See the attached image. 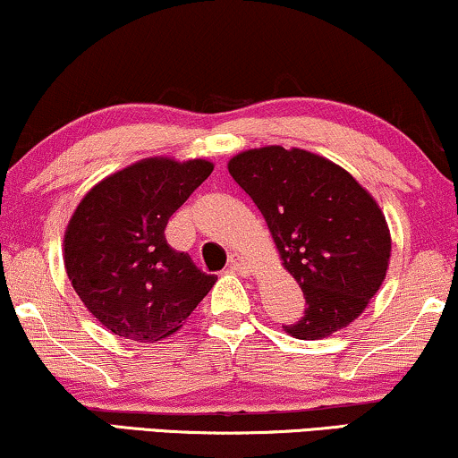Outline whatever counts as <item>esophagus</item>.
Listing matches in <instances>:
<instances>
[{"label":"esophagus","mask_w":458,"mask_h":458,"mask_svg":"<svg viewBox=\"0 0 458 458\" xmlns=\"http://www.w3.org/2000/svg\"><path fill=\"white\" fill-rule=\"evenodd\" d=\"M228 268L233 272H241V275H249V272H251V268H249V264H247V259L242 256H236V253H234V256H230Z\"/></svg>","instance_id":"34e87169"}]
</instances>
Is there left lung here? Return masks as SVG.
Masks as SVG:
<instances>
[{
  "label": "left lung",
  "mask_w": 458,
  "mask_h": 458,
  "mask_svg": "<svg viewBox=\"0 0 458 458\" xmlns=\"http://www.w3.org/2000/svg\"><path fill=\"white\" fill-rule=\"evenodd\" d=\"M228 171L256 202L304 293V315L285 332L317 340L355 321L383 285L391 258L389 225L368 190L343 166L298 148L247 149Z\"/></svg>",
  "instance_id": "left-lung-1"
}]
</instances>
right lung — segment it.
Segmentation results:
<instances>
[{"label":"right lung","instance_id":"add662e5","mask_svg":"<svg viewBox=\"0 0 458 458\" xmlns=\"http://www.w3.org/2000/svg\"><path fill=\"white\" fill-rule=\"evenodd\" d=\"M211 171L209 160H139L73 211L63 241L67 276L109 332L135 343L169 338L217 281L165 239L173 213Z\"/></svg>","mask_w":458,"mask_h":458}]
</instances>
